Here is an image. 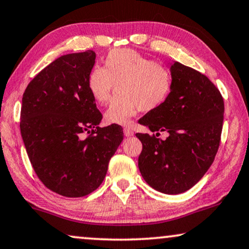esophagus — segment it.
Instances as JSON below:
<instances>
[{"label":"esophagus","mask_w":249,"mask_h":249,"mask_svg":"<svg viewBox=\"0 0 249 249\" xmlns=\"http://www.w3.org/2000/svg\"><path fill=\"white\" fill-rule=\"evenodd\" d=\"M123 132H124L125 137H132V135L134 134L133 131H132L130 127H124V128H123Z\"/></svg>","instance_id":"1"}]
</instances>
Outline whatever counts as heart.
<instances>
[{
	"label": "heart",
	"mask_w": 249,
	"mask_h": 249,
	"mask_svg": "<svg viewBox=\"0 0 249 249\" xmlns=\"http://www.w3.org/2000/svg\"><path fill=\"white\" fill-rule=\"evenodd\" d=\"M119 94L105 112L107 124L127 125L141 110L149 112L160 108L173 88L168 67L152 61L130 49H115L105 59V67L95 65L88 75V90L99 105L109 101L114 85Z\"/></svg>",
	"instance_id": "b5f03b06"
}]
</instances>
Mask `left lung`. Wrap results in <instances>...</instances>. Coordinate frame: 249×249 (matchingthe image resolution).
I'll return each instance as SVG.
<instances>
[{"mask_svg": "<svg viewBox=\"0 0 249 249\" xmlns=\"http://www.w3.org/2000/svg\"><path fill=\"white\" fill-rule=\"evenodd\" d=\"M173 88L160 108L139 123L156 134L137 133L142 142L139 170L157 191L178 195L194 187L213 164L220 147L224 101L218 89L196 69L171 66ZM167 131L165 141L157 138Z\"/></svg>", "mask_w": 249, "mask_h": 249, "instance_id": "8db88e82", "label": "left lung"}]
</instances>
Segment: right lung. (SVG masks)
<instances>
[{"mask_svg":"<svg viewBox=\"0 0 249 249\" xmlns=\"http://www.w3.org/2000/svg\"><path fill=\"white\" fill-rule=\"evenodd\" d=\"M94 62L92 50L61 55L22 95L20 132L29 160L42 183L65 197L93 192L124 138L121 125L99 127L102 115L86 85Z\"/></svg>","mask_w":249,"mask_h":249,"instance_id":"obj_1","label":"right lung"}]
</instances>
